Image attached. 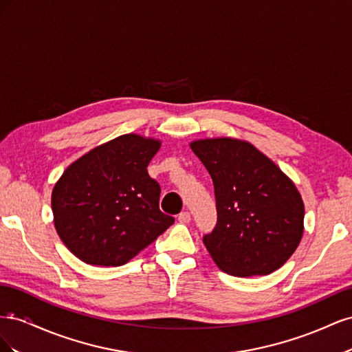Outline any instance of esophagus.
Wrapping results in <instances>:
<instances>
[{"label": "esophagus", "instance_id": "obj_1", "mask_svg": "<svg viewBox=\"0 0 352 352\" xmlns=\"http://www.w3.org/2000/svg\"><path fill=\"white\" fill-rule=\"evenodd\" d=\"M177 220H179L180 223H185V225H186V223L190 221V214H189L188 211H182V212H180V214L177 216Z\"/></svg>", "mask_w": 352, "mask_h": 352}]
</instances>
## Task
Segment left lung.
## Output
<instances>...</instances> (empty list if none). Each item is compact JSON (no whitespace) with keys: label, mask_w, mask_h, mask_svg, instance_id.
Returning a JSON list of instances; mask_svg holds the SVG:
<instances>
[{"label":"left lung","mask_w":352,"mask_h":352,"mask_svg":"<svg viewBox=\"0 0 352 352\" xmlns=\"http://www.w3.org/2000/svg\"><path fill=\"white\" fill-rule=\"evenodd\" d=\"M189 146L214 184L217 225L202 239L212 261L238 278L282 267L304 233V202L295 184L247 141L206 138Z\"/></svg>","instance_id":"8db88e82"}]
</instances>
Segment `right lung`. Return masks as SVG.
Returning a JSON list of instances; mask_svg holds the SVG:
<instances>
[{"label": "right lung", "mask_w": 352, "mask_h": 352, "mask_svg": "<svg viewBox=\"0 0 352 352\" xmlns=\"http://www.w3.org/2000/svg\"><path fill=\"white\" fill-rule=\"evenodd\" d=\"M162 146L155 138L126 133L73 162L52 189L60 239L79 260L117 267L175 223L160 211V185L148 164Z\"/></svg>", "instance_id": "right-lung-1"}]
</instances>
